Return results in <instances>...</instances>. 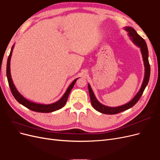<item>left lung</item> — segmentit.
I'll list each match as a JSON object with an SVG mask.
<instances>
[{"mask_svg": "<svg viewBox=\"0 0 160 160\" xmlns=\"http://www.w3.org/2000/svg\"><path fill=\"white\" fill-rule=\"evenodd\" d=\"M124 29L128 32V36L130 38V39L132 41V42L135 45L140 48V51H141L142 55L143 64L145 67V75H144L143 81L142 82V84L141 88H140V89L139 90L137 94L134 96V98L130 101H129L128 103L124 104L121 106H118V107H108V106L101 104L95 98L93 90H92L90 85L88 83V89H89V93L90 99H91V103L92 105H93V108L101 113L108 114V115L117 114V113L122 112L123 111L127 110L131 108H132L135 104H136V103L139 101L140 98H141V96L143 94V92L145 90V89H146L149 80L150 65H149V60H148L149 55H148V49L146 42L141 36H139L138 35V32L135 31V30L133 28L131 27H124Z\"/></svg>", "mask_w": 160, "mask_h": 160, "instance_id": "8db88e82", "label": "left lung"}]
</instances>
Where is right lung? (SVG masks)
I'll return each mask as SVG.
<instances>
[{"label":"right lung","mask_w":160,"mask_h":160,"mask_svg":"<svg viewBox=\"0 0 160 160\" xmlns=\"http://www.w3.org/2000/svg\"><path fill=\"white\" fill-rule=\"evenodd\" d=\"M14 45H12L11 48V51L10 52V55H9L8 57V60H7V79L8 82V85L9 87H10L11 91L12 92V94L13 95L14 98H15V99L18 101L19 103H21L23 106H25L27 108L29 109L32 111H36V112H40V113H51L53 112V111L59 110L61 109L62 107H64V105H65L67 99H68L69 95L70 93V92L71 89L73 88V86L75 83L76 81L79 78L75 79L72 82L71 85L69 86V88H67L66 90L65 93L64 95L62 96V98L58 100L56 102L51 103V104H40V103H37L35 102H32V101L27 99L25 98L19 93V92L17 91V88L14 86L12 79L11 78V56H12V51L14 49Z\"/></svg>","instance_id":"right-lung-1"}]
</instances>
